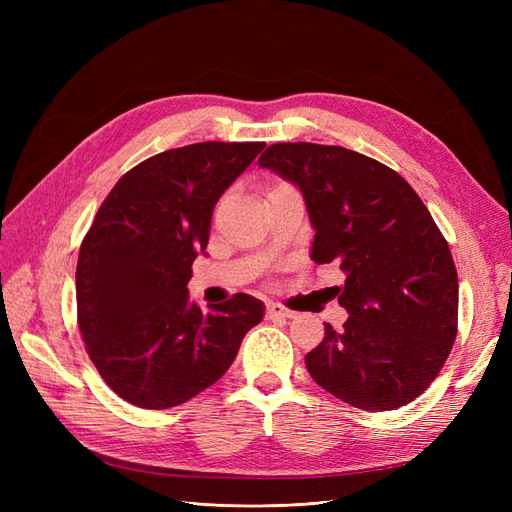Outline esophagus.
I'll return each mask as SVG.
<instances>
[{
    "mask_svg": "<svg viewBox=\"0 0 512 512\" xmlns=\"http://www.w3.org/2000/svg\"><path fill=\"white\" fill-rule=\"evenodd\" d=\"M267 318L269 320H277V318H292V312H288L286 307H282L280 303H269L267 305Z\"/></svg>",
    "mask_w": 512,
    "mask_h": 512,
    "instance_id": "obj_1",
    "label": "esophagus"
}]
</instances>
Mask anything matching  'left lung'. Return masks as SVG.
I'll use <instances>...</instances> for the list:
<instances>
[{
	"label": "left lung",
	"instance_id": "8db88e82",
	"mask_svg": "<svg viewBox=\"0 0 512 512\" xmlns=\"http://www.w3.org/2000/svg\"><path fill=\"white\" fill-rule=\"evenodd\" d=\"M258 164L292 181L316 230L312 260L346 273L342 331L305 354L309 376L346 404H410L457 337V269L423 200L393 168L337 145L277 143Z\"/></svg>",
	"mask_w": 512,
	"mask_h": 512
}]
</instances>
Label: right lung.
<instances>
[{"label":"right lung","mask_w":512,"mask_h":512,"mask_svg":"<svg viewBox=\"0 0 512 512\" xmlns=\"http://www.w3.org/2000/svg\"><path fill=\"white\" fill-rule=\"evenodd\" d=\"M265 143H196L158 153L104 198L76 265L79 329L102 380L128 404L164 410L218 382L262 303L235 294L203 312L188 297L213 207Z\"/></svg>","instance_id":"add662e5"}]
</instances>
